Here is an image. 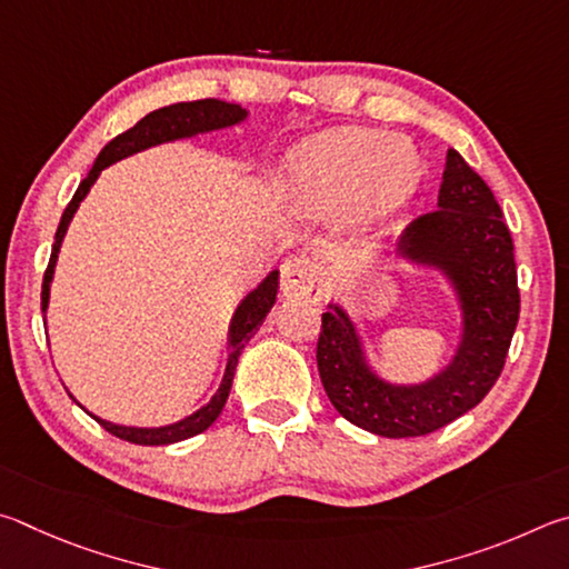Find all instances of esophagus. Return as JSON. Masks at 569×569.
<instances>
[{"label": "esophagus", "instance_id": "1", "mask_svg": "<svg viewBox=\"0 0 569 569\" xmlns=\"http://www.w3.org/2000/svg\"><path fill=\"white\" fill-rule=\"evenodd\" d=\"M279 295L284 300L320 302L325 295V282L320 267L305 257H292L282 264V279H279Z\"/></svg>", "mask_w": 569, "mask_h": 569}]
</instances>
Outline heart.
<instances>
[{"label": "heart", "mask_w": 569, "mask_h": 569, "mask_svg": "<svg viewBox=\"0 0 569 569\" xmlns=\"http://www.w3.org/2000/svg\"><path fill=\"white\" fill-rule=\"evenodd\" d=\"M415 177V159L395 137L340 129L300 149L290 167V192L310 212H337L357 197L370 212H385L410 192Z\"/></svg>", "instance_id": "b5f03b06"}]
</instances>
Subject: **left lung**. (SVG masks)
Listing matches in <instances>:
<instances>
[{
  "label": "left lung",
  "mask_w": 569,
  "mask_h": 569,
  "mask_svg": "<svg viewBox=\"0 0 569 569\" xmlns=\"http://www.w3.org/2000/svg\"><path fill=\"white\" fill-rule=\"evenodd\" d=\"M435 212L397 239L395 257L442 272L460 302L462 335L452 360L430 380L395 385L367 362L362 337L340 305L322 315L317 370L345 420L380 437H420L485 400L505 367L517 317L515 244L492 189L450 149Z\"/></svg>",
  "instance_id": "left-lung-1"
}]
</instances>
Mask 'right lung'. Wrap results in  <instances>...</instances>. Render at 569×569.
I'll use <instances>...</instances> for the list:
<instances>
[{
	"instance_id": "obj_1",
	"label": "right lung",
	"mask_w": 569,
	"mask_h": 569,
	"mask_svg": "<svg viewBox=\"0 0 569 569\" xmlns=\"http://www.w3.org/2000/svg\"><path fill=\"white\" fill-rule=\"evenodd\" d=\"M244 119H247V109H242L239 104H229V102H222V99H197V102H177V104H169L162 109H154V112H149L147 117L139 119L132 129L117 134L112 142H109L102 152H99L94 167L89 169V174L82 179V184L77 187L72 202L67 204L62 219H59L54 244H52V257H49L44 282H42V312H47V307H49V287H52L59 247H62L67 227H69V222H72V217L79 209V204H82V199L97 182V177L102 174L104 167L114 164V162H119V159H124L129 154L142 152V149L164 144V142H174V139L217 132V129L234 127L239 122H244ZM277 287H279V272L277 269H272V272H269L262 282H259L254 290L237 305L232 322H229V335H227V352L229 355H227V370L222 377V385H219V390L212 395V400H209L204 407H199L197 412L184 417V420H179L174 425H164V427H127V425L107 422V420H102V417H97L92 412L89 415H92L109 435L119 437V440L134 442V445H172V442H182V440H189V437L204 432L207 427L217 420L219 412L224 410L229 390H232L239 355H242L244 345L252 340L254 332L259 330V325L264 322V317L269 315L272 305L277 302ZM69 397L74 400V395H69Z\"/></svg>"
}]
</instances>
